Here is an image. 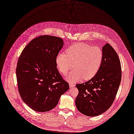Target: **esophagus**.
Wrapping results in <instances>:
<instances>
[{"mask_svg":"<svg viewBox=\"0 0 134 134\" xmlns=\"http://www.w3.org/2000/svg\"><path fill=\"white\" fill-rule=\"evenodd\" d=\"M69 86L70 88H72V87H74L75 86V85L74 84H72V83H70L69 84Z\"/></svg>","mask_w":134,"mask_h":134,"instance_id":"1","label":"esophagus"}]
</instances>
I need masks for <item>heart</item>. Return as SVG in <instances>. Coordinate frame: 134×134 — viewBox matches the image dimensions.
<instances>
[{"label":"heart","instance_id":"heart-1","mask_svg":"<svg viewBox=\"0 0 134 134\" xmlns=\"http://www.w3.org/2000/svg\"><path fill=\"white\" fill-rule=\"evenodd\" d=\"M66 52L59 53L55 61L59 71L64 75L73 68L74 64L75 69L66 77L71 83L83 79L89 80L97 74L101 65L103 52L99 47L77 43L68 48Z\"/></svg>","mask_w":134,"mask_h":134}]
</instances>
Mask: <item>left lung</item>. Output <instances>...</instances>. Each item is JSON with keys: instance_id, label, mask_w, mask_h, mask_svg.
Masks as SVG:
<instances>
[{"instance_id": "8db88e82", "label": "left lung", "mask_w": 134, "mask_h": 134, "mask_svg": "<svg viewBox=\"0 0 134 134\" xmlns=\"http://www.w3.org/2000/svg\"><path fill=\"white\" fill-rule=\"evenodd\" d=\"M102 51L103 60L97 74L88 81L76 85L79 91L76 107L88 116L99 115L110 108L121 83V66L117 53L108 43Z\"/></svg>"}]
</instances>
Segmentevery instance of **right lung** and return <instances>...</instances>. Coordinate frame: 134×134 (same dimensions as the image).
Wrapping results in <instances>:
<instances>
[{
    "label": "right lung",
    "instance_id": "obj_1",
    "mask_svg": "<svg viewBox=\"0 0 134 134\" xmlns=\"http://www.w3.org/2000/svg\"><path fill=\"white\" fill-rule=\"evenodd\" d=\"M63 46L62 39L42 35L26 45L19 58L16 69L19 92L24 103L35 111L53 109L69 89L55 61Z\"/></svg>",
    "mask_w": 134,
    "mask_h": 134
}]
</instances>
